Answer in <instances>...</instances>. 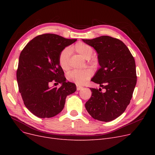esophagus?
Segmentation results:
<instances>
[{
    "mask_svg": "<svg viewBox=\"0 0 155 155\" xmlns=\"http://www.w3.org/2000/svg\"><path fill=\"white\" fill-rule=\"evenodd\" d=\"M82 88H83V87H81V86H79V85H77V91L82 90Z\"/></svg>",
    "mask_w": 155,
    "mask_h": 155,
    "instance_id": "esophagus-1",
    "label": "esophagus"
}]
</instances>
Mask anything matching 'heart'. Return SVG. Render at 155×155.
I'll use <instances>...</instances> for the list:
<instances>
[{
    "label": "heart",
    "mask_w": 155,
    "mask_h": 155,
    "mask_svg": "<svg viewBox=\"0 0 155 155\" xmlns=\"http://www.w3.org/2000/svg\"><path fill=\"white\" fill-rule=\"evenodd\" d=\"M73 49L84 58L88 59L92 55L94 50L92 48L87 44L80 42L73 47ZM70 51L68 48H65L60 53L58 57V61L62 69L66 70L69 67V58ZM93 74V71L90 68H84L79 70H74L70 72L68 78L70 80L78 85L84 84Z\"/></svg>",
    "instance_id": "obj_1"
}]
</instances>
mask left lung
<instances>
[{
  "label": "left lung",
  "mask_w": 155,
  "mask_h": 155,
  "mask_svg": "<svg viewBox=\"0 0 155 155\" xmlns=\"http://www.w3.org/2000/svg\"><path fill=\"white\" fill-rule=\"evenodd\" d=\"M93 47L100 68L91 81L101 88H91L92 96L85 108L94 119L109 122L123 114L130 103L137 82L134 57L120 40L108 36L82 39Z\"/></svg>",
  "instance_id": "8db88e82"
}]
</instances>
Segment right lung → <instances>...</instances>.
<instances>
[{
  "label": "right lung",
  "mask_w": 155,
  "mask_h": 155,
  "mask_svg": "<svg viewBox=\"0 0 155 155\" xmlns=\"http://www.w3.org/2000/svg\"><path fill=\"white\" fill-rule=\"evenodd\" d=\"M77 40L44 34L30 41L21 51L17 70L19 91L25 106L36 116L49 118L58 114L67 95L77 91L75 84L66 82L58 61L60 53ZM54 81L62 86L50 87Z\"/></svg>",
  "instance_id": "1"
}]
</instances>
